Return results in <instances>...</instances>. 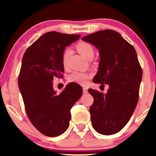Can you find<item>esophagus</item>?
<instances>
[{
  "mask_svg": "<svg viewBox=\"0 0 156 156\" xmlns=\"http://www.w3.org/2000/svg\"><path fill=\"white\" fill-rule=\"evenodd\" d=\"M83 94H87V93H88V89H87V87H83Z\"/></svg>",
  "mask_w": 156,
  "mask_h": 156,
  "instance_id": "obj_1",
  "label": "esophagus"
}]
</instances>
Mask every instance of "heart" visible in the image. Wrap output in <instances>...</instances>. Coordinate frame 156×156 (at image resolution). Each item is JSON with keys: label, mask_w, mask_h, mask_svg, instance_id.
<instances>
[{"label": "heart", "mask_w": 156, "mask_h": 156, "mask_svg": "<svg viewBox=\"0 0 156 156\" xmlns=\"http://www.w3.org/2000/svg\"><path fill=\"white\" fill-rule=\"evenodd\" d=\"M77 50L79 52L80 54L86 59H88L91 56H94V51L92 46L87 42H80L77 44ZM68 55H69V50H65L62 55V62L64 66H66ZM90 75L87 73L80 72V71H75L71 73L68 77V80L71 83H76L80 85H84L87 83Z\"/></svg>", "instance_id": "b5f03b06"}]
</instances>
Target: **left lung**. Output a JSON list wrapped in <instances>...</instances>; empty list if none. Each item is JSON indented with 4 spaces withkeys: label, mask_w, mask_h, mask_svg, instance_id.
Wrapping results in <instances>:
<instances>
[{
    "label": "left lung",
    "mask_w": 156,
    "mask_h": 156,
    "mask_svg": "<svg viewBox=\"0 0 156 156\" xmlns=\"http://www.w3.org/2000/svg\"><path fill=\"white\" fill-rule=\"evenodd\" d=\"M82 40L98 50L100 63L94 83L107 84L105 94L89 89L94 98L89 112L93 128L103 135H112L128 122L139 100L142 70L135 48L114 30L97 31Z\"/></svg>",
    "instance_id": "left-lung-1"
}]
</instances>
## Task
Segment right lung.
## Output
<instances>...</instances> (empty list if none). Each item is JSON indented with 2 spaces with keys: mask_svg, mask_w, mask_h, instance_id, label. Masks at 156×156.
<instances>
[{
  "mask_svg": "<svg viewBox=\"0 0 156 156\" xmlns=\"http://www.w3.org/2000/svg\"><path fill=\"white\" fill-rule=\"evenodd\" d=\"M80 35L56 31L44 34L25 52L18 87L25 108L34 126L44 135L54 137L67 130L70 109L80 99L83 89L69 83L59 94L53 89V78L64 72L62 55L65 48Z\"/></svg>",
  "mask_w": 156,
  "mask_h": 156,
  "instance_id": "add662e5",
  "label": "right lung"
}]
</instances>
